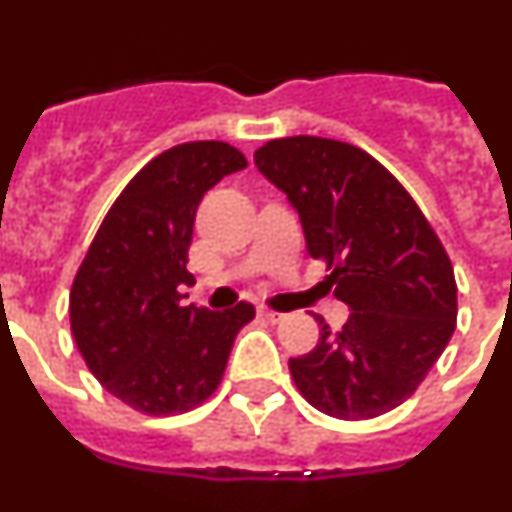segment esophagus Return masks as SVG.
Segmentation results:
<instances>
[{"label":"esophagus","mask_w":512,"mask_h":512,"mask_svg":"<svg viewBox=\"0 0 512 512\" xmlns=\"http://www.w3.org/2000/svg\"><path fill=\"white\" fill-rule=\"evenodd\" d=\"M259 315L264 320H269V323H279V320H284L282 312H274V310H269V307H264V305L259 307Z\"/></svg>","instance_id":"obj_1"}]
</instances>
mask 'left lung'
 Returning a JSON list of instances; mask_svg holds the SVG:
<instances>
[{
    "mask_svg": "<svg viewBox=\"0 0 512 512\" xmlns=\"http://www.w3.org/2000/svg\"><path fill=\"white\" fill-rule=\"evenodd\" d=\"M261 174L300 215L307 253L323 259L351 315L320 318L318 346L289 359L300 395L320 413L366 420L408 400L456 328L449 253L390 171L351 143L315 135L269 140Z\"/></svg>",
    "mask_w": 512,
    "mask_h": 512,
    "instance_id": "left-lung-1",
    "label": "left lung"
}]
</instances>
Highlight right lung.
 Wrapping results in <instances>:
<instances>
[{"mask_svg":"<svg viewBox=\"0 0 512 512\" xmlns=\"http://www.w3.org/2000/svg\"><path fill=\"white\" fill-rule=\"evenodd\" d=\"M223 140L182 143L148 161L104 215L71 287V333L104 390L146 415L197 408L223 379L256 310L182 307L194 215L207 189L246 169Z\"/></svg>","mask_w":512,"mask_h":512,"instance_id":"right-lung-1","label":"right lung"}]
</instances>
